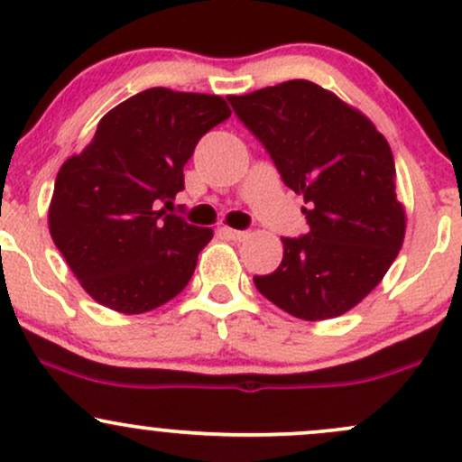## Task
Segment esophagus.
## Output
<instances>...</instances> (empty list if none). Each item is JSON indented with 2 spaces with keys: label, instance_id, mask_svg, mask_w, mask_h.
Segmentation results:
<instances>
[{
  "label": "esophagus",
  "instance_id": "esophagus-1",
  "mask_svg": "<svg viewBox=\"0 0 462 462\" xmlns=\"http://www.w3.org/2000/svg\"><path fill=\"white\" fill-rule=\"evenodd\" d=\"M224 232H226V236L230 238V241H236V243L247 241V238H249V232H245V230H232V227H224Z\"/></svg>",
  "mask_w": 462,
  "mask_h": 462
}]
</instances>
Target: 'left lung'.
<instances>
[{"instance_id":"obj_1","label":"left lung","mask_w":462,"mask_h":462,"mask_svg":"<svg viewBox=\"0 0 462 462\" xmlns=\"http://www.w3.org/2000/svg\"><path fill=\"white\" fill-rule=\"evenodd\" d=\"M227 102L263 143L284 184L304 195L310 230L282 238L284 256L254 284L304 321L363 301L400 254L406 213L389 143L360 110L309 79H289Z\"/></svg>"}]
</instances>
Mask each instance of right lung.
<instances>
[{
    "label": "right lung",
    "mask_w": 462,
    "mask_h": 462,
    "mask_svg": "<svg viewBox=\"0 0 462 462\" xmlns=\"http://www.w3.org/2000/svg\"><path fill=\"white\" fill-rule=\"evenodd\" d=\"M230 115L219 95L147 88L106 113L93 141L62 164L50 235L97 304L141 315L189 284L213 230L158 206L184 189L198 141Z\"/></svg>",
    "instance_id": "right-lung-1"
}]
</instances>
